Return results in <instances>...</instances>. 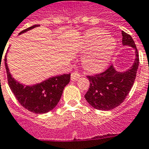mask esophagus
Wrapping results in <instances>:
<instances>
[{"mask_svg": "<svg viewBox=\"0 0 149 149\" xmlns=\"http://www.w3.org/2000/svg\"><path fill=\"white\" fill-rule=\"evenodd\" d=\"M79 73H77V72H73L71 73V80L72 81H76V80H78V79H79Z\"/></svg>", "mask_w": 149, "mask_h": 149, "instance_id": "obj_1", "label": "esophagus"}]
</instances>
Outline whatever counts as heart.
<instances>
[{
  "label": "heart",
  "instance_id": "1",
  "mask_svg": "<svg viewBox=\"0 0 149 149\" xmlns=\"http://www.w3.org/2000/svg\"><path fill=\"white\" fill-rule=\"evenodd\" d=\"M84 47L87 49L95 48L83 58L82 63L85 69L89 71H97L102 69L112 56L116 41L110 36L107 35L105 30L94 28L89 30L84 37Z\"/></svg>",
  "mask_w": 149,
  "mask_h": 149
}]
</instances>
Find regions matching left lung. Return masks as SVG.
<instances>
[{"mask_svg":"<svg viewBox=\"0 0 149 149\" xmlns=\"http://www.w3.org/2000/svg\"><path fill=\"white\" fill-rule=\"evenodd\" d=\"M121 33L123 45L135 49L136 58L131 68L120 73L110 65L102 73L87 76L90 86L85 97L91 107L99 110H111L118 107L129 94L135 81L139 67V53L131 36L125 31Z\"/></svg>","mask_w":149,"mask_h":149,"instance_id":"left-lung-1","label":"left lung"}]
</instances>
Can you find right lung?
Masks as SVG:
<instances>
[{
  "mask_svg": "<svg viewBox=\"0 0 149 149\" xmlns=\"http://www.w3.org/2000/svg\"><path fill=\"white\" fill-rule=\"evenodd\" d=\"M35 24L21 31L19 34L38 27ZM7 81L9 86L18 101L24 108L36 114H43L52 110L61 97L64 87L70 82V73L52 76L41 83L34 85H24L15 81L9 71L5 57Z\"/></svg>",
  "mask_w": 149,
  "mask_h": 149,
  "instance_id": "add662e5",
  "label": "right lung"
}]
</instances>
